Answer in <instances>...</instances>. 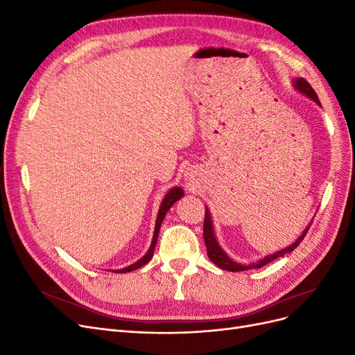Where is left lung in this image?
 Here are the masks:
<instances>
[{
  "mask_svg": "<svg viewBox=\"0 0 355 355\" xmlns=\"http://www.w3.org/2000/svg\"><path fill=\"white\" fill-rule=\"evenodd\" d=\"M293 85H295V89H296L297 92H300L302 94L308 96L309 99H313L315 103H318V105L321 106V103H320V101H318V98H317V93L314 92L313 87H311V84H309L305 78H296V80L293 81ZM309 227H311V225H309ZM309 227L302 232V235H300V237H299L292 245H288V247H286V249H283V250H280V252H277V253H274V254L265 256L263 259L257 261L256 263H250V265H241V263L234 262L232 259H230L228 254L222 250V247L219 245L216 237H214L213 225H211V218H210L209 209H206V218H204V230H202V234H204V243H206V247H207V256H209V259H210L214 265H218L219 268H222V270H225V271L239 272V271L252 270V268H262L263 265L270 263V262H272L274 259H277V257H282V256H284V254H287V253H290V252H293V250L296 249V247L299 245V243L304 240V237L306 235Z\"/></svg>",
  "mask_w": 355,
  "mask_h": 355,
  "instance_id": "8db88e82",
  "label": "left lung"
}]
</instances>
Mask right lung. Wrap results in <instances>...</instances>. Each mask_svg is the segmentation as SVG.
I'll list each match as a JSON object with an SVG mask.
<instances>
[{"instance_id": "add662e5", "label": "right lung", "mask_w": 355, "mask_h": 355, "mask_svg": "<svg viewBox=\"0 0 355 355\" xmlns=\"http://www.w3.org/2000/svg\"><path fill=\"white\" fill-rule=\"evenodd\" d=\"M180 197H184V189L182 188H171L163 202H161L159 206V210H158V216H157V222H155V230H154V237H153V243H151V247H149V250L146 252V254L142 257V259H139L137 262H135L133 265L127 266V268H123V270H116L115 272H130V271H135L137 270V268H141L144 265H146L149 261H151V257L154 254V249H155V244H157V239H158V232H159V227H161V222H163L166 213L168 211V209L173 206V202H176Z\"/></svg>"}]
</instances>
